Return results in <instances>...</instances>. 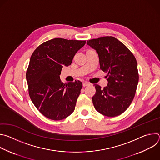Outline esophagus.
Returning <instances> with one entry per match:
<instances>
[{
	"mask_svg": "<svg viewBox=\"0 0 160 160\" xmlns=\"http://www.w3.org/2000/svg\"><path fill=\"white\" fill-rule=\"evenodd\" d=\"M90 85V83H88V82H84V83H83V87H87V86H88V85Z\"/></svg>",
	"mask_w": 160,
	"mask_h": 160,
	"instance_id": "esophagus-1",
	"label": "esophagus"
}]
</instances>
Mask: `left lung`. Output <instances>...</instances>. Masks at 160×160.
Segmentation results:
<instances>
[{"label": "left lung", "instance_id": "1", "mask_svg": "<svg viewBox=\"0 0 160 160\" xmlns=\"http://www.w3.org/2000/svg\"><path fill=\"white\" fill-rule=\"evenodd\" d=\"M87 43L98 54L100 68L108 73V85L98 84L92 97L95 109L102 115L114 117L122 114L130 105L139 82L138 63L133 54L117 38L103 37Z\"/></svg>", "mask_w": 160, "mask_h": 160}]
</instances>
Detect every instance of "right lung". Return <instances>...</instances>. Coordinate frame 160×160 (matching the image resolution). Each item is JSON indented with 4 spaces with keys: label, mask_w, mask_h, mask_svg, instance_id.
<instances>
[{
    "label": "right lung",
    "mask_w": 160,
    "mask_h": 160,
    "mask_svg": "<svg viewBox=\"0 0 160 160\" xmlns=\"http://www.w3.org/2000/svg\"><path fill=\"white\" fill-rule=\"evenodd\" d=\"M85 42L56 38L40 45L30 58L26 74L29 96L37 109L49 119L62 120L75 110L82 83L75 80L65 85L59 76L63 66L72 64Z\"/></svg>",
    "instance_id": "1"
}]
</instances>
